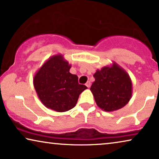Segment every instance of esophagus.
<instances>
[{"instance_id":"1","label":"esophagus","mask_w":159,"mask_h":159,"mask_svg":"<svg viewBox=\"0 0 159 159\" xmlns=\"http://www.w3.org/2000/svg\"><path fill=\"white\" fill-rule=\"evenodd\" d=\"M85 85H86L87 87H88V88H90V81H88V82H86V84H85Z\"/></svg>"}]
</instances>
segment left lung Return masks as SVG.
<instances>
[{
  "instance_id": "obj_1",
  "label": "left lung",
  "mask_w": 159,
  "mask_h": 159,
  "mask_svg": "<svg viewBox=\"0 0 159 159\" xmlns=\"http://www.w3.org/2000/svg\"><path fill=\"white\" fill-rule=\"evenodd\" d=\"M90 87L97 106L105 111H114L127 105L132 95V84L125 69L113 62L98 69Z\"/></svg>"
}]
</instances>
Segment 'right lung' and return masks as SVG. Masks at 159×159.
<instances>
[{"label":"right lung","mask_w":159,"mask_h":159,"mask_svg":"<svg viewBox=\"0 0 159 159\" xmlns=\"http://www.w3.org/2000/svg\"><path fill=\"white\" fill-rule=\"evenodd\" d=\"M71 64L61 54L50 57L33 78L34 88L45 107L57 112L71 109L87 87L78 83V77L69 72Z\"/></svg>","instance_id":"1"}]
</instances>
